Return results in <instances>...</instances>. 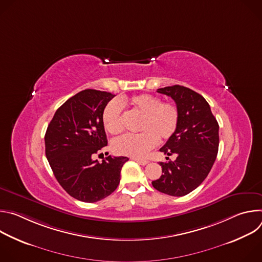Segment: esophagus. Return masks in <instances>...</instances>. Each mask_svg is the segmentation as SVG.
Masks as SVG:
<instances>
[{
  "mask_svg": "<svg viewBox=\"0 0 262 262\" xmlns=\"http://www.w3.org/2000/svg\"><path fill=\"white\" fill-rule=\"evenodd\" d=\"M134 161H136L137 163H139L140 165H142V166H145V165H147L148 163H149V161H147V160H143V159H133Z\"/></svg>",
  "mask_w": 262,
  "mask_h": 262,
  "instance_id": "obj_1",
  "label": "esophagus"
}]
</instances>
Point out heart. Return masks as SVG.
Returning a JSON list of instances; mask_svg holds the SVG:
<instances>
[{
  "label": "heart",
  "instance_id": "b5f03b06",
  "mask_svg": "<svg viewBox=\"0 0 262 262\" xmlns=\"http://www.w3.org/2000/svg\"><path fill=\"white\" fill-rule=\"evenodd\" d=\"M127 104L137 115L142 117L138 135H125L112 143V149L120 156L133 158L144 157L157 146L160 140H168L175 133L179 121V110L174 102L162 101L150 94H140L129 99L110 101L102 112V123L112 135L123 130L122 111Z\"/></svg>",
  "mask_w": 262,
  "mask_h": 262
}]
</instances>
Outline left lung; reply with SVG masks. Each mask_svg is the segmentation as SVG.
Instances as JSON below:
<instances>
[{"label": "left lung", "mask_w": 262, "mask_h": 262, "mask_svg": "<svg viewBox=\"0 0 262 262\" xmlns=\"http://www.w3.org/2000/svg\"><path fill=\"white\" fill-rule=\"evenodd\" d=\"M158 92L175 101L179 121L173 136L160 149L167 156L175 155L176 160L160 163L163 174L152 185L161 193L181 197L207 177L217 155L219 124L205 98L190 88L174 85Z\"/></svg>", "instance_id": "8db88e82"}]
</instances>
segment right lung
Segmentation results:
<instances>
[{"label": "right lung", "mask_w": 262, "mask_h": 262, "mask_svg": "<svg viewBox=\"0 0 262 262\" xmlns=\"http://www.w3.org/2000/svg\"><path fill=\"white\" fill-rule=\"evenodd\" d=\"M114 96L94 89L79 92L56 111L46 133V156L55 177L71 197L83 202H97L113 193L128 161L111 156L102 163L92 160L107 145L102 112Z\"/></svg>", "instance_id": "1"}]
</instances>
